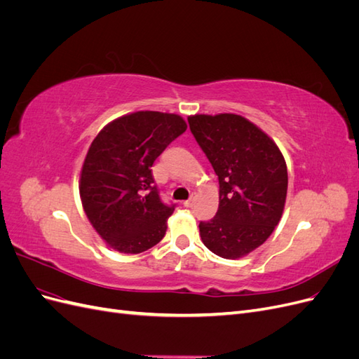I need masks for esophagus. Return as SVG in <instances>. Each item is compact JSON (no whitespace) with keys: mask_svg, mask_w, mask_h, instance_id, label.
Returning a JSON list of instances; mask_svg holds the SVG:
<instances>
[{"mask_svg":"<svg viewBox=\"0 0 359 359\" xmlns=\"http://www.w3.org/2000/svg\"><path fill=\"white\" fill-rule=\"evenodd\" d=\"M182 205L186 206V208H191V206L194 205V198H190L189 201H184V202H182Z\"/></svg>","mask_w":359,"mask_h":359,"instance_id":"34e87169","label":"esophagus"}]
</instances>
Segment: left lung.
Listing matches in <instances>:
<instances>
[{"label": "left lung", "mask_w": 359, "mask_h": 359, "mask_svg": "<svg viewBox=\"0 0 359 359\" xmlns=\"http://www.w3.org/2000/svg\"><path fill=\"white\" fill-rule=\"evenodd\" d=\"M193 136L219 177V210L199 224L205 247L240 259L262 245L283 215L287 166L262 128L236 114L189 116Z\"/></svg>", "instance_id": "left-lung-1"}]
</instances>
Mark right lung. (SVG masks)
<instances>
[{
    "instance_id": "1",
    "label": "right lung",
    "mask_w": 359,
    "mask_h": 359,
    "mask_svg": "<svg viewBox=\"0 0 359 359\" xmlns=\"http://www.w3.org/2000/svg\"><path fill=\"white\" fill-rule=\"evenodd\" d=\"M186 128L177 114L137 111L115 118L94 137L81 169V202L115 252L142 253L165 236L173 206L160 201L151 166Z\"/></svg>"
}]
</instances>
